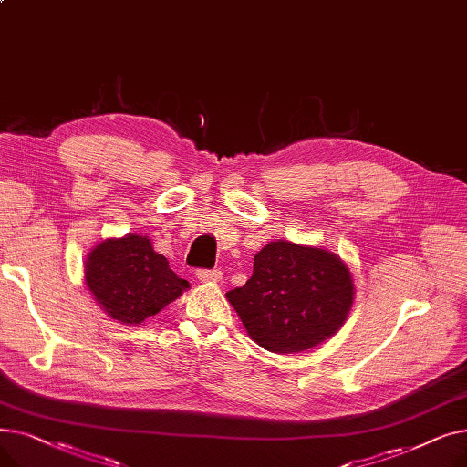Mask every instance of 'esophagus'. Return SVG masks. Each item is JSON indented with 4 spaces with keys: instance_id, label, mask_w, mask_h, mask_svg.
Wrapping results in <instances>:
<instances>
[{
    "instance_id": "obj_1",
    "label": "esophagus",
    "mask_w": 467,
    "mask_h": 467,
    "mask_svg": "<svg viewBox=\"0 0 467 467\" xmlns=\"http://www.w3.org/2000/svg\"><path fill=\"white\" fill-rule=\"evenodd\" d=\"M196 278H199L201 282H213V284H217V282H221V280H223V273H221V271H217V268H215V271H199V273H196Z\"/></svg>"
}]
</instances>
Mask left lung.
Listing matches in <instances>:
<instances>
[{"label": "left lung", "mask_w": 467, "mask_h": 467, "mask_svg": "<svg viewBox=\"0 0 467 467\" xmlns=\"http://www.w3.org/2000/svg\"><path fill=\"white\" fill-rule=\"evenodd\" d=\"M356 297L348 265L320 246L275 240L255 254L254 275L227 301L246 333L275 354L306 352L348 320Z\"/></svg>", "instance_id": "left-lung-1"}]
</instances>
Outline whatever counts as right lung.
<instances>
[{
    "label": "right lung",
    "mask_w": 467,
    "mask_h": 467,
    "mask_svg": "<svg viewBox=\"0 0 467 467\" xmlns=\"http://www.w3.org/2000/svg\"><path fill=\"white\" fill-rule=\"evenodd\" d=\"M85 284L108 317L125 326H141L189 289L151 238L136 233L98 242L85 261Z\"/></svg>",
    "instance_id": "1"
}]
</instances>
